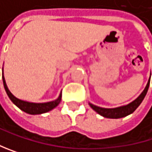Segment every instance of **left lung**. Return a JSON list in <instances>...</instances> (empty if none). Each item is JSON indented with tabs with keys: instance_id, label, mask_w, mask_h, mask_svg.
I'll list each match as a JSON object with an SVG mask.
<instances>
[{
	"instance_id": "left-lung-1",
	"label": "left lung",
	"mask_w": 152,
	"mask_h": 152,
	"mask_svg": "<svg viewBox=\"0 0 152 152\" xmlns=\"http://www.w3.org/2000/svg\"><path fill=\"white\" fill-rule=\"evenodd\" d=\"M150 86V80L148 81L147 85L144 89V91L141 92V94L134 100L132 102L129 103L127 105L124 106H121V107H117V108H112V109H107V108H102V107H98L96 105H93L91 103H89L90 106L100 115L105 117V118H110V119H120V118H123L126 117L128 115L132 114V113L140 106V104L142 102L144 97L146 96L148 89Z\"/></svg>"
}]
</instances>
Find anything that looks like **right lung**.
Wrapping results in <instances>:
<instances>
[{
  "mask_svg": "<svg viewBox=\"0 0 152 152\" xmlns=\"http://www.w3.org/2000/svg\"><path fill=\"white\" fill-rule=\"evenodd\" d=\"M2 80H3V85H4V89L7 92V95L9 96V98L11 99V101L18 107L20 108L21 110H23L26 113H29V114H42V113H45L48 112L50 110H51L52 109H54L55 107H57L61 100V93L59 95L58 99H56L55 101L52 102H43V103H34V102H25V101H21L20 99L16 98L15 96L12 95V93L9 91L8 87L6 85L5 82V79L2 76Z\"/></svg>",
  "mask_w": 152,
  "mask_h": 152,
  "instance_id": "add662e5",
  "label": "right lung"
}]
</instances>
